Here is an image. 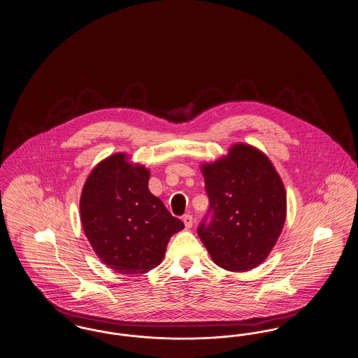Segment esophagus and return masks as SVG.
Returning a JSON list of instances; mask_svg holds the SVG:
<instances>
[{
  "label": "esophagus",
  "instance_id": "esophagus-1",
  "mask_svg": "<svg viewBox=\"0 0 358 358\" xmlns=\"http://www.w3.org/2000/svg\"><path fill=\"white\" fill-rule=\"evenodd\" d=\"M182 222H184L187 228H190V227L193 225V217H192L190 215H185V216L182 217Z\"/></svg>",
  "mask_w": 358,
  "mask_h": 358
}]
</instances>
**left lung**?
Instances as JSON below:
<instances>
[{"instance_id": "obj_1", "label": "left lung", "mask_w": 358, "mask_h": 358, "mask_svg": "<svg viewBox=\"0 0 358 358\" xmlns=\"http://www.w3.org/2000/svg\"><path fill=\"white\" fill-rule=\"evenodd\" d=\"M209 209L197 234L213 262L228 271L259 266L286 220V190L271 161L244 143L203 165Z\"/></svg>"}]
</instances>
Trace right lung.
Instances as JSON below:
<instances>
[{
  "label": "right lung",
  "mask_w": 358,
  "mask_h": 358,
  "mask_svg": "<svg viewBox=\"0 0 358 358\" xmlns=\"http://www.w3.org/2000/svg\"><path fill=\"white\" fill-rule=\"evenodd\" d=\"M150 173L114 154L98 164L85 181L80 217L95 254L115 273L139 275L164 259L171 236L184 222L171 216L150 193Z\"/></svg>",
  "instance_id": "add662e5"
}]
</instances>
